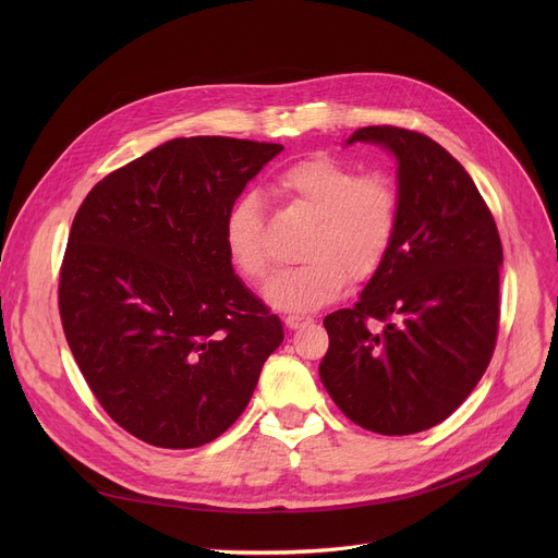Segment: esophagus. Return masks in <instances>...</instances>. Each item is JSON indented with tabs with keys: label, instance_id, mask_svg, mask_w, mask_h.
<instances>
[{
	"label": "esophagus",
	"instance_id": "esophagus-1",
	"mask_svg": "<svg viewBox=\"0 0 558 558\" xmlns=\"http://www.w3.org/2000/svg\"><path fill=\"white\" fill-rule=\"evenodd\" d=\"M284 324H287V328H291V330H299V328L312 324V316H305V314H287V316H284Z\"/></svg>",
	"mask_w": 558,
	"mask_h": 558
}]
</instances>
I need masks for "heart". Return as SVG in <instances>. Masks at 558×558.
Returning <instances> with one entry per match:
<instances>
[{"instance_id":"heart-1","label":"heart","mask_w":558,"mask_h":558,"mask_svg":"<svg viewBox=\"0 0 558 558\" xmlns=\"http://www.w3.org/2000/svg\"><path fill=\"white\" fill-rule=\"evenodd\" d=\"M278 187L314 215L303 255L307 262L280 271L264 289L276 310L312 312L335 301L348 274L362 280L389 255L398 228V194L385 173H364L335 158L314 156L289 165ZM232 267L262 280L271 267V246L253 194L232 203L223 223Z\"/></svg>"}]
</instances>
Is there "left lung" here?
I'll use <instances>...</instances> for the list:
<instances>
[{
    "mask_svg": "<svg viewBox=\"0 0 558 558\" xmlns=\"http://www.w3.org/2000/svg\"><path fill=\"white\" fill-rule=\"evenodd\" d=\"M379 144L396 162L398 228L353 310L324 318L318 375L364 429L416 434L446 421L482 379L500 316L502 244L468 171L432 137L366 126L348 144ZM368 317L386 326L375 331Z\"/></svg>",
    "mask_w": 558,
    "mask_h": 558,
    "instance_id": "obj_1",
    "label": "left lung"
}]
</instances>
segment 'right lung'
<instances>
[{"mask_svg":"<svg viewBox=\"0 0 558 558\" xmlns=\"http://www.w3.org/2000/svg\"><path fill=\"white\" fill-rule=\"evenodd\" d=\"M280 151L175 137L108 173L81 203L58 284L65 339L108 416L144 444L215 441L284 339L223 242L232 203Z\"/></svg>","mask_w":558,"mask_h":558,"instance_id":"add662e5","label":"right lung"}]
</instances>
